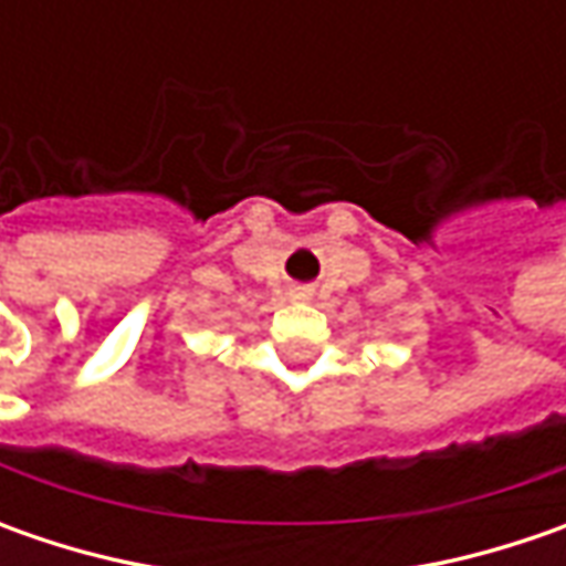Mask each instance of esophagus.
Segmentation results:
<instances>
[{
    "mask_svg": "<svg viewBox=\"0 0 566 566\" xmlns=\"http://www.w3.org/2000/svg\"><path fill=\"white\" fill-rule=\"evenodd\" d=\"M298 295H302V293H298Z\"/></svg>",
    "mask_w": 566,
    "mask_h": 566,
    "instance_id": "1",
    "label": "esophagus"
}]
</instances>
